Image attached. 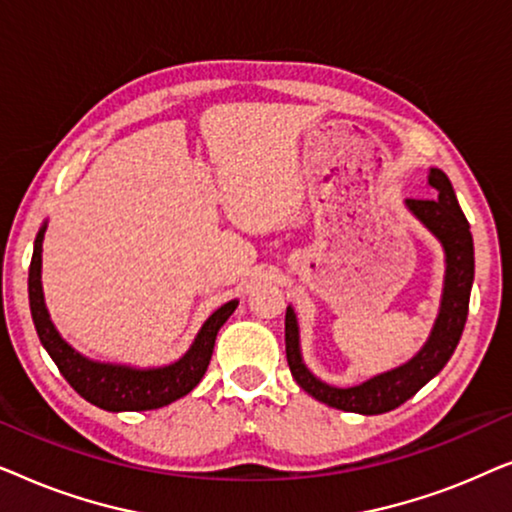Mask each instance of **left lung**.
Listing matches in <instances>:
<instances>
[{
	"mask_svg": "<svg viewBox=\"0 0 512 512\" xmlns=\"http://www.w3.org/2000/svg\"><path fill=\"white\" fill-rule=\"evenodd\" d=\"M429 186L438 195L419 200L408 198L405 200V207L443 244L445 286L438 319L433 324L429 340L424 342V347L408 363L370 377V380L356 384V387H331V384L314 377L303 363L296 312L291 307H286V361H289L293 380L312 398L331 405V408L359 412V415H382V412L394 410L408 401V398L415 396L431 377H436L459 345V338L466 326L468 300H471V286L475 275L473 235L447 174L431 167Z\"/></svg>",
	"mask_w": 512,
	"mask_h": 512,
	"instance_id": "8db88e82",
	"label": "left lung"
}]
</instances>
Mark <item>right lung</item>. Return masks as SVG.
Here are the masks:
<instances>
[{
  "instance_id": "add662e5",
  "label": "right lung",
  "mask_w": 512,
  "mask_h": 512,
  "mask_svg": "<svg viewBox=\"0 0 512 512\" xmlns=\"http://www.w3.org/2000/svg\"><path fill=\"white\" fill-rule=\"evenodd\" d=\"M46 223L41 226L37 240H34V254L30 263V277H27V291H30V310L32 321L37 328L41 345L62 377L72 384L76 394L86 398L88 403L109 412L123 410H156L170 405L177 398L186 396L188 391L198 387L212 359L214 342L219 328L226 324L230 314L235 312L237 300L221 305L195 335L193 345L179 361L160 368H132L121 363H102L86 359L67 345L55 331L51 317H48L44 291H41V244H44Z\"/></svg>"
}]
</instances>
